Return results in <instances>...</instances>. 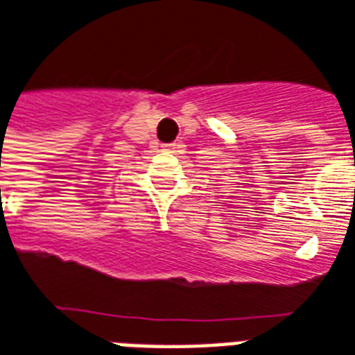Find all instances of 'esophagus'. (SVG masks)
Listing matches in <instances>:
<instances>
[{"instance_id":"1","label":"esophagus","mask_w":355,"mask_h":355,"mask_svg":"<svg viewBox=\"0 0 355 355\" xmlns=\"http://www.w3.org/2000/svg\"><path fill=\"white\" fill-rule=\"evenodd\" d=\"M162 149L164 151H172V149H175V144H162Z\"/></svg>"}]
</instances>
